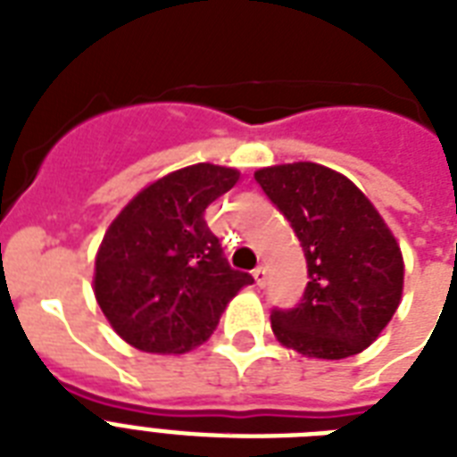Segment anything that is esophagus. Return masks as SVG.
Instances as JSON below:
<instances>
[{"label":"esophagus","instance_id":"34e87169","mask_svg":"<svg viewBox=\"0 0 457 457\" xmlns=\"http://www.w3.org/2000/svg\"><path fill=\"white\" fill-rule=\"evenodd\" d=\"M253 279H256L258 287H265V282H268V270H265V265H258L256 270H253Z\"/></svg>","mask_w":457,"mask_h":457}]
</instances>
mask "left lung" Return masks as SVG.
I'll return each mask as SVG.
<instances>
[{
  "label": "left lung",
  "mask_w": 457,
  "mask_h": 457,
  "mask_svg": "<svg viewBox=\"0 0 457 457\" xmlns=\"http://www.w3.org/2000/svg\"><path fill=\"white\" fill-rule=\"evenodd\" d=\"M253 178L299 237L311 279L296 308H272L278 341L325 361L361 353L403 294V256L391 229L351 179L325 165H272Z\"/></svg>",
  "instance_id": "1"
}]
</instances>
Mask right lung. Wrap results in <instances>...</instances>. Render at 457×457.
Masks as SVG:
<instances>
[{
	"label": "right lung",
	"instance_id": "add662e5",
	"mask_svg": "<svg viewBox=\"0 0 457 457\" xmlns=\"http://www.w3.org/2000/svg\"><path fill=\"white\" fill-rule=\"evenodd\" d=\"M239 172L187 165L135 196L104 235L95 296L111 327L146 353H185L213 334L249 272L229 268L206 208Z\"/></svg>",
	"mask_w": 457,
	"mask_h": 457
}]
</instances>
